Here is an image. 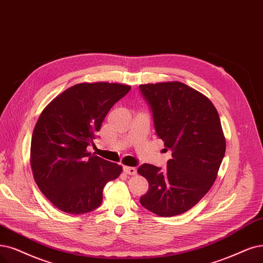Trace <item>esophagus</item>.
<instances>
[{"mask_svg":"<svg viewBox=\"0 0 263 263\" xmlns=\"http://www.w3.org/2000/svg\"><path fill=\"white\" fill-rule=\"evenodd\" d=\"M123 171L126 174H130V176H134V174H137V168L134 167H123Z\"/></svg>","mask_w":263,"mask_h":263,"instance_id":"1","label":"esophagus"}]
</instances>
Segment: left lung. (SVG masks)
<instances>
[{"label":"left lung","instance_id":"8db88e82","mask_svg":"<svg viewBox=\"0 0 263 263\" xmlns=\"http://www.w3.org/2000/svg\"><path fill=\"white\" fill-rule=\"evenodd\" d=\"M140 92L157 137L172 152L164 170L139 167L149 184L140 202L160 217L178 216L195 206L217 178L226 154L219 114L205 95L178 81L141 84Z\"/></svg>","mask_w":263,"mask_h":263}]
</instances>
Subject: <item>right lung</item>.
Wrapping results in <instances>:
<instances>
[{
    "label": "right lung",
    "mask_w": 263,
    "mask_h": 263,
    "mask_svg": "<svg viewBox=\"0 0 263 263\" xmlns=\"http://www.w3.org/2000/svg\"><path fill=\"white\" fill-rule=\"evenodd\" d=\"M131 86L79 83L48 104L34 126L31 168L36 185L60 210L82 215L101 206L103 190L122 167L87 153L115 103Z\"/></svg>",
    "instance_id": "add662e5"
}]
</instances>
